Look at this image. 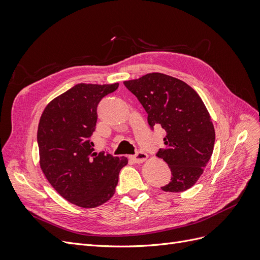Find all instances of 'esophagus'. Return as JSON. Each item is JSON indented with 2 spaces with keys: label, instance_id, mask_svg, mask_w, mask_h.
<instances>
[{
  "label": "esophagus",
  "instance_id": "esophagus-1",
  "mask_svg": "<svg viewBox=\"0 0 260 260\" xmlns=\"http://www.w3.org/2000/svg\"><path fill=\"white\" fill-rule=\"evenodd\" d=\"M147 154H145V153H143V152H139L138 154H136V155H133V156H131L130 158L135 161V162H137V164H140V162H143V161H145L146 159H147Z\"/></svg>",
  "mask_w": 260,
  "mask_h": 260
}]
</instances>
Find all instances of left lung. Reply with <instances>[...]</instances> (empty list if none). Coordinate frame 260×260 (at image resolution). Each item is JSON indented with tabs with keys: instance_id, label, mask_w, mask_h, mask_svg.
Masks as SVG:
<instances>
[{
	"instance_id": "1",
	"label": "left lung",
	"mask_w": 260,
	"mask_h": 260,
	"mask_svg": "<svg viewBox=\"0 0 260 260\" xmlns=\"http://www.w3.org/2000/svg\"><path fill=\"white\" fill-rule=\"evenodd\" d=\"M123 83L143 105L148 124L166 131L157 156L168 164L172 177L161 190L186 191L203 175L215 145V128L203 100L184 81L161 73Z\"/></svg>"
}]
</instances>
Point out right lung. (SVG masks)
<instances>
[{"label": "right lung", "mask_w": 260, "mask_h": 260, "mask_svg": "<svg viewBox=\"0 0 260 260\" xmlns=\"http://www.w3.org/2000/svg\"><path fill=\"white\" fill-rule=\"evenodd\" d=\"M119 83H79L45 106L38 125L39 162L61 198L82 208L103 205L115 194L127 157L93 152L96 107Z\"/></svg>", "instance_id": "add662e5"}]
</instances>
